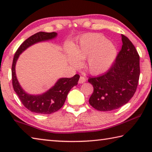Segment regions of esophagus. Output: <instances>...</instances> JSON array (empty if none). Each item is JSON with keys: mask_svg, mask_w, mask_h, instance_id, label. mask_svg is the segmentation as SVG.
<instances>
[{"mask_svg": "<svg viewBox=\"0 0 152 152\" xmlns=\"http://www.w3.org/2000/svg\"><path fill=\"white\" fill-rule=\"evenodd\" d=\"M86 82L85 77H84V76H80V77L79 80H78V83L79 84H82V83H84V82Z\"/></svg>", "mask_w": 152, "mask_h": 152, "instance_id": "34e87169", "label": "esophagus"}]
</instances>
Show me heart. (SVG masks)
I'll return each mask as SVG.
<instances>
[{"label":"heart","mask_w":152,"mask_h":152,"mask_svg":"<svg viewBox=\"0 0 152 152\" xmlns=\"http://www.w3.org/2000/svg\"><path fill=\"white\" fill-rule=\"evenodd\" d=\"M68 60L72 65L78 67L86 60V67L89 72L100 74L105 72L115 61L117 49L113 43L99 33H88L82 36L78 45L67 50Z\"/></svg>","instance_id":"heart-1"}]
</instances>
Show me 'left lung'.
I'll return each mask as SVG.
<instances>
[{
    "instance_id": "1",
    "label": "left lung",
    "mask_w": 152,
    "mask_h": 152,
    "mask_svg": "<svg viewBox=\"0 0 152 152\" xmlns=\"http://www.w3.org/2000/svg\"><path fill=\"white\" fill-rule=\"evenodd\" d=\"M122 48L106 73L88 80L94 91L89 103L100 111L117 109L127 103L137 90L140 75V56L132 42L121 35Z\"/></svg>"
}]
</instances>
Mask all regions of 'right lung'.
I'll return each instance as SVG.
<instances>
[{"label": "right lung", "mask_w": 152, "mask_h": 152, "mask_svg": "<svg viewBox=\"0 0 152 152\" xmlns=\"http://www.w3.org/2000/svg\"><path fill=\"white\" fill-rule=\"evenodd\" d=\"M57 36L55 32H38L29 37L18 48L14 56L12 64V83L15 92L24 105L30 111L39 114H51L61 109L65 102L70 89L78 84L80 78L76 74L72 78L59 79L52 88L40 95H31L25 92L17 80L15 74V65L18 58L23 51L29 46L43 41L51 39Z\"/></svg>", "instance_id": "1"}]
</instances>
